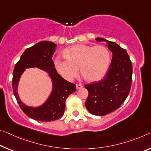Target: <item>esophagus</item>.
<instances>
[{"label":"esophagus","mask_w":151,"mask_h":151,"mask_svg":"<svg viewBox=\"0 0 151 151\" xmlns=\"http://www.w3.org/2000/svg\"><path fill=\"white\" fill-rule=\"evenodd\" d=\"M76 89H81V88H83V85L81 84H76Z\"/></svg>","instance_id":"obj_1"}]
</instances>
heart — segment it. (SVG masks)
<instances>
[{"mask_svg": "<svg viewBox=\"0 0 151 151\" xmlns=\"http://www.w3.org/2000/svg\"><path fill=\"white\" fill-rule=\"evenodd\" d=\"M65 59L56 58L54 66L64 78L71 81L78 74L87 82H95L104 77L109 68L111 54L104 45L76 44L66 47L63 52Z\"/></svg>", "mask_w": 151, "mask_h": 151, "instance_id": "b5f03b06", "label": "heart"}]
</instances>
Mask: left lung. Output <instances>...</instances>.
<instances>
[{"instance_id":"1","label":"left lung","mask_w":151,"mask_h":151,"mask_svg":"<svg viewBox=\"0 0 151 151\" xmlns=\"http://www.w3.org/2000/svg\"><path fill=\"white\" fill-rule=\"evenodd\" d=\"M95 40L106 42L113 56L104 78L98 83L85 85L88 91L85 106L93 115L106 116L119 108L128 97L132 85V64L126 50L116 42L101 37Z\"/></svg>"}]
</instances>
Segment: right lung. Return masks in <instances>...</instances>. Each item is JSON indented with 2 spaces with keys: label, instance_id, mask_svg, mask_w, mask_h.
Listing matches in <instances>:
<instances>
[{
  "label": "right lung",
  "instance_id": "obj_1",
  "mask_svg": "<svg viewBox=\"0 0 151 151\" xmlns=\"http://www.w3.org/2000/svg\"><path fill=\"white\" fill-rule=\"evenodd\" d=\"M56 45L54 42L42 41L26 49L15 64L12 86L14 95L21 109L28 117L41 122H51L61 118L65 109L66 98L76 91V85L62 77L54 68L52 55ZM37 68L45 71L51 79V93L41 106H29L20 101L17 88L18 82L26 68Z\"/></svg>",
  "mask_w": 151,
  "mask_h": 151
}]
</instances>
